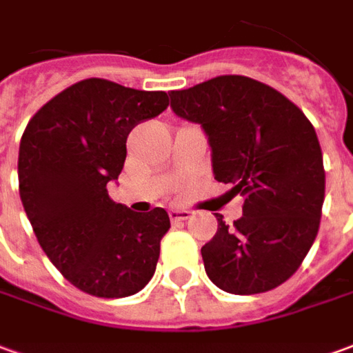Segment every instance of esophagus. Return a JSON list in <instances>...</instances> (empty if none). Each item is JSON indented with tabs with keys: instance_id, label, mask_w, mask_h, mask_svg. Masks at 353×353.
<instances>
[{
	"instance_id": "esophagus-1",
	"label": "esophagus",
	"mask_w": 353,
	"mask_h": 353,
	"mask_svg": "<svg viewBox=\"0 0 353 353\" xmlns=\"http://www.w3.org/2000/svg\"><path fill=\"white\" fill-rule=\"evenodd\" d=\"M191 218V210L187 208H172L170 210V219L172 221H183V219Z\"/></svg>"
}]
</instances>
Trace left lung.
Wrapping results in <instances>:
<instances>
[{
    "label": "left lung",
    "instance_id": "left-lung-1",
    "mask_svg": "<svg viewBox=\"0 0 353 353\" xmlns=\"http://www.w3.org/2000/svg\"><path fill=\"white\" fill-rule=\"evenodd\" d=\"M177 117L201 124L212 172L245 194L243 218L201 248L210 281L231 294H258L300 268L314 245L325 170L317 134L304 112L262 82L218 76L170 93Z\"/></svg>",
    "mask_w": 353,
    "mask_h": 353
}]
</instances>
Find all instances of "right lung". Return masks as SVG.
<instances>
[{"mask_svg": "<svg viewBox=\"0 0 353 353\" xmlns=\"http://www.w3.org/2000/svg\"><path fill=\"white\" fill-rule=\"evenodd\" d=\"M168 107L164 91L90 78L34 114L19 149V191L39 246L88 294L122 298L154 275L168 212L130 210L110 201L135 124Z\"/></svg>", "mask_w": 353, "mask_h": 353, "instance_id": "right-lung-1", "label": "right lung"}]
</instances>
